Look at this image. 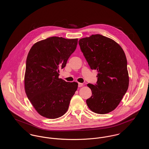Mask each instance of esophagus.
<instances>
[{
  "mask_svg": "<svg viewBox=\"0 0 149 149\" xmlns=\"http://www.w3.org/2000/svg\"><path fill=\"white\" fill-rule=\"evenodd\" d=\"M83 84L82 83H78V87H81L83 86Z\"/></svg>",
  "mask_w": 149,
  "mask_h": 149,
  "instance_id": "1",
  "label": "esophagus"
}]
</instances>
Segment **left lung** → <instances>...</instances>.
<instances>
[{"label": "left lung", "instance_id": "8db88e82", "mask_svg": "<svg viewBox=\"0 0 149 149\" xmlns=\"http://www.w3.org/2000/svg\"><path fill=\"white\" fill-rule=\"evenodd\" d=\"M80 50L92 70H97L95 85L88 84L92 95L86 99L89 108L96 113H108L118 106L127 91V61L120 46L101 35L79 40Z\"/></svg>", "mask_w": 149, "mask_h": 149}]
</instances>
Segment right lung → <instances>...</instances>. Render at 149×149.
I'll use <instances>...</instances> for the list:
<instances>
[{
	"instance_id": "obj_1",
	"label": "right lung",
	"mask_w": 149,
	"mask_h": 149,
	"mask_svg": "<svg viewBox=\"0 0 149 149\" xmlns=\"http://www.w3.org/2000/svg\"><path fill=\"white\" fill-rule=\"evenodd\" d=\"M78 38L51 37L36 43L26 60L24 88L37 112L47 118L63 116L77 90L76 82L58 78L59 69L65 67L74 52Z\"/></svg>"
}]
</instances>
